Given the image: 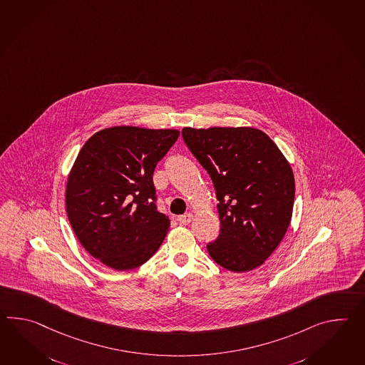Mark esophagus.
<instances>
[{
    "label": "esophagus",
    "mask_w": 365,
    "mask_h": 365,
    "mask_svg": "<svg viewBox=\"0 0 365 365\" xmlns=\"http://www.w3.org/2000/svg\"><path fill=\"white\" fill-rule=\"evenodd\" d=\"M192 213H186V215H182V216H179L178 221L182 224V225H187V224H190L191 221H192Z\"/></svg>",
    "instance_id": "1"
}]
</instances>
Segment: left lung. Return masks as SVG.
<instances>
[{"mask_svg": "<svg viewBox=\"0 0 365 365\" xmlns=\"http://www.w3.org/2000/svg\"><path fill=\"white\" fill-rule=\"evenodd\" d=\"M190 152L207 170L219 200L220 235L212 259L233 272L259 267L289 227L294 202L291 165L257 128H183Z\"/></svg>", "mask_w": 365, "mask_h": 365, "instance_id": "8db88e82", "label": "left lung"}]
</instances>
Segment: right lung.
Returning <instances> with one entry per match:
<instances>
[{
	"mask_svg": "<svg viewBox=\"0 0 365 365\" xmlns=\"http://www.w3.org/2000/svg\"><path fill=\"white\" fill-rule=\"evenodd\" d=\"M177 130L113 127L85 143L69 173L66 213L91 257L116 271L140 267L158 250L170 220L157 210L153 173Z\"/></svg>",
	"mask_w": 365,
	"mask_h": 365,
	"instance_id": "add662e5",
	"label": "right lung"
}]
</instances>
